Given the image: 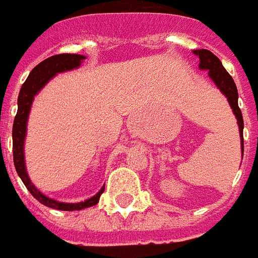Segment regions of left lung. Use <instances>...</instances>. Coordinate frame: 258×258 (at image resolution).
Here are the masks:
<instances>
[{"label": "left lung", "instance_id": "8db88e82", "mask_svg": "<svg viewBox=\"0 0 258 258\" xmlns=\"http://www.w3.org/2000/svg\"><path fill=\"white\" fill-rule=\"evenodd\" d=\"M192 53L200 57V68L209 71L208 72L209 78L215 82V85L220 89L221 93L226 95L227 100L230 102L231 109L235 114L238 127H239L241 148L242 153H243V117H242V112L238 106V90H236L235 82L231 78L230 74L224 70L221 61L212 51L207 50V49H200V50H192Z\"/></svg>", "mask_w": 258, "mask_h": 258}]
</instances>
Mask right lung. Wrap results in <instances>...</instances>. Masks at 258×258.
<instances>
[{
    "label": "right lung",
    "instance_id": "add662e5",
    "mask_svg": "<svg viewBox=\"0 0 258 258\" xmlns=\"http://www.w3.org/2000/svg\"><path fill=\"white\" fill-rule=\"evenodd\" d=\"M85 58L86 57L82 56V54L62 53V54L49 57L46 60L39 62L30 72L27 81L23 83L22 89H20L19 98H17V113L16 117H15V121H13V163H15L17 175L20 176L28 191L31 192L32 197L37 198L38 201L43 204L45 207L58 209V211H81V209H85V208L94 207L95 204L100 201V197L101 194L104 192L105 186L95 194L94 197L89 198V200H86L83 202H78V204L58 202L56 200L46 197L45 194H42L30 180V177L27 175V169H26V163H24V139H26V131H27V120L34 97L39 93L42 87L46 85L53 76L57 75L58 72L78 68Z\"/></svg>",
    "mask_w": 258,
    "mask_h": 258
}]
</instances>
